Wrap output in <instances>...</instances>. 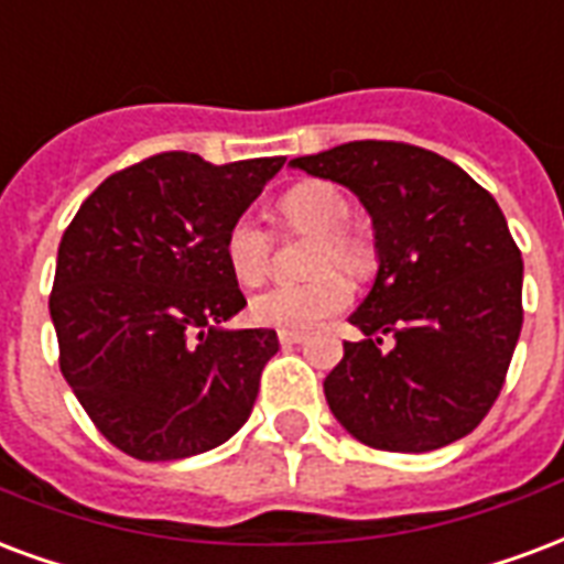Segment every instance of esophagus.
<instances>
[{
    "mask_svg": "<svg viewBox=\"0 0 564 564\" xmlns=\"http://www.w3.org/2000/svg\"><path fill=\"white\" fill-rule=\"evenodd\" d=\"M279 341L282 345H300V341H306V333L303 329H279Z\"/></svg>",
    "mask_w": 564,
    "mask_h": 564,
    "instance_id": "esophagus-1",
    "label": "esophagus"
}]
</instances>
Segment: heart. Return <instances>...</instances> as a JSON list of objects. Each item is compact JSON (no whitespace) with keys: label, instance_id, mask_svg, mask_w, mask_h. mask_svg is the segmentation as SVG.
Masks as SVG:
<instances>
[{"label":"heart","instance_id":"1","mask_svg":"<svg viewBox=\"0 0 564 564\" xmlns=\"http://www.w3.org/2000/svg\"><path fill=\"white\" fill-rule=\"evenodd\" d=\"M279 217L297 235H315L312 273L303 285H273L249 303V317L261 327L308 329L350 303L347 276H368L375 249L347 228L350 202L324 181H303L279 198ZM226 261L240 285H261L270 273V235L252 217H237L226 231ZM338 265L337 271L332 267Z\"/></svg>","mask_w":564,"mask_h":564}]
</instances>
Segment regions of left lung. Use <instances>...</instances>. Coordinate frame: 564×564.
Masks as SVG:
<instances>
[{"label": "left lung", "mask_w": 564, "mask_h": 564, "mask_svg": "<svg viewBox=\"0 0 564 564\" xmlns=\"http://www.w3.org/2000/svg\"><path fill=\"white\" fill-rule=\"evenodd\" d=\"M347 186L371 217L378 276L350 315L362 341L324 380L333 416L383 452H434L488 416L523 327V261L488 189L404 142L291 160ZM383 335L397 347L380 351Z\"/></svg>", "instance_id": "8db88e82"}]
</instances>
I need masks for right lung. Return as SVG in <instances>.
<instances>
[{"mask_svg":"<svg viewBox=\"0 0 564 564\" xmlns=\"http://www.w3.org/2000/svg\"><path fill=\"white\" fill-rule=\"evenodd\" d=\"M282 163L166 151L106 177L67 226L50 294L58 366L130 458L202 455L252 413L279 338L223 327L247 306L226 231Z\"/></svg>","mask_w":564,"mask_h":564,"instance_id":"obj_1","label":"right lung"}]
</instances>
